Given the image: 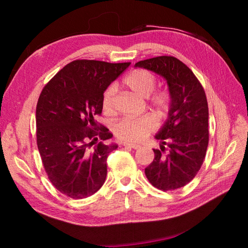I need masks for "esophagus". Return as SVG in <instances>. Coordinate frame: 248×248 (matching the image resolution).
Wrapping results in <instances>:
<instances>
[{
	"label": "esophagus",
	"mask_w": 248,
	"mask_h": 248,
	"mask_svg": "<svg viewBox=\"0 0 248 248\" xmlns=\"http://www.w3.org/2000/svg\"><path fill=\"white\" fill-rule=\"evenodd\" d=\"M123 146H124V147H130V148H133V149H139V148H140V145L134 144V143H130V141H124Z\"/></svg>",
	"instance_id": "obj_1"
}]
</instances>
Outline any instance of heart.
<instances>
[{
	"mask_svg": "<svg viewBox=\"0 0 248 248\" xmlns=\"http://www.w3.org/2000/svg\"><path fill=\"white\" fill-rule=\"evenodd\" d=\"M124 85L140 98H149L156 86L155 77L147 70L138 69L130 72L124 78ZM115 86H109L103 93L102 108L107 113H110L114 108ZM150 107L156 117L163 118L167 115L170 107V94L166 92L156 93L150 100ZM155 129V120L150 115L140 116L135 118H123L114 124V133L118 138L131 141H139Z\"/></svg>",
	"mask_w": 248,
	"mask_h": 248,
	"instance_id": "1",
	"label": "heart"
}]
</instances>
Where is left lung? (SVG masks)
Listing matches in <instances>:
<instances>
[{
	"instance_id": "left-lung-1",
	"label": "left lung",
	"mask_w": 248,
	"mask_h": 248,
	"mask_svg": "<svg viewBox=\"0 0 248 248\" xmlns=\"http://www.w3.org/2000/svg\"><path fill=\"white\" fill-rule=\"evenodd\" d=\"M134 67L164 78L170 98L167 119L155 136L160 140V149H154L155 159L145 168L146 177L162 191L182 187L197 175L208 148L209 110L204 91L193 71L176 57L157 56L136 62Z\"/></svg>"
}]
</instances>
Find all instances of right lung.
I'll return each mask as SVG.
<instances>
[{"instance_id": "1", "label": "right lung", "mask_w": 248, "mask_h": 248, "mask_svg": "<svg viewBox=\"0 0 248 248\" xmlns=\"http://www.w3.org/2000/svg\"><path fill=\"white\" fill-rule=\"evenodd\" d=\"M131 62L78 60L57 72L36 108L37 146L52 184L71 198H86L107 178V160L117 144L107 128L96 130L103 93ZM99 128V127H98Z\"/></svg>"}]
</instances>
